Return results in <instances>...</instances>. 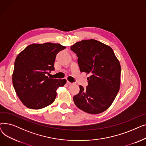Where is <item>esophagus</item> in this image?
Wrapping results in <instances>:
<instances>
[{"label":"esophagus","instance_id":"1","mask_svg":"<svg viewBox=\"0 0 146 146\" xmlns=\"http://www.w3.org/2000/svg\"><path fill=\"white\" fill-rule=\"evenodd\" d=\"M67 85H72V83L68 81V80H67Z\"/></svg>","mask_w":146,"mask_h":146}]
</instances>
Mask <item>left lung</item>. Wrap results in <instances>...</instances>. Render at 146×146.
Segmentation results:
<instances>
[{"instance_id": "obj_1", "label": "left lung", "mask_w": 146, "mask_h": 146, "mask_svg": "<svg viewBox=\"0 0 146 146\" xmlns=\"http://www.w3.org/2000/svg\"><path fill=\"white\" fill-rule=\"evenodd\" d=\"M76 54L81 72L90 74L85 89L73 97L75 105L91 114L106 111L115 98L120 86L121 66L112 49L95 40H83L70 47Z\"/></svg>"}]
</instances>
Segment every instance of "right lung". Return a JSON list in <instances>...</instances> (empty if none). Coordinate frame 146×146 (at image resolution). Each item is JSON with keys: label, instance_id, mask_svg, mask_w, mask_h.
<instances>
[{"label": "right lung", "instance_id": "1", "mask_svg": "<svg viewBox=\"0 0 146 146\" xmlns=\"http://www.w3.org/2000/svg\"><path fill=\"white\" fill-rule=\"evenodd\" d=\"M65 48L60 44H33L17 57L13 85L20 100L27 108L39 110L54 101L57 88L63 86L66 80L50 79L46 74L54 70L57 54Z\"/></svg>", "mask_w": 146, "mask_h": 146}]
</instances>
